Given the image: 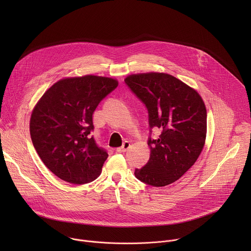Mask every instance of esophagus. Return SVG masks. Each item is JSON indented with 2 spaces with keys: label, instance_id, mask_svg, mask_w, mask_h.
<instances>
[{
  "label": "esophagus",
  "instance_id": "1",
  "mask_svg": "<svg viewBox=\"0 0 251 251\" xmlns=\"http://www.w3.org/2000/svg\"><path fill=\"white\" fill-rule=\"evenodd\" d=\"M129 148H130V142H129V141H125L121 147L117 148V152H119V153H125Z\"/></svg>",
  "mask_w": 251,
  "mask_h": 251
}]
</instances>
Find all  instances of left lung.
Here are the masks:
<instances>
[{
	"label": "left lung",
	"mask_w": 251,
	"mask_h": 251,
	"mask_svg": "<svg viewBox=\"0 0 251 251\" xmlns=\"http://www.w3.org/2000/svg\"><path fill=\"white\" fill-rule=\"evenodd\" d=\"M125 83L145 104L149 116L150 159L134 174L153 187L170 185L195 164L203 148L204 103L195 89L167 74L132 75ZM153 127L162 131L158 139L151 137Z\"/></svg>",
	"instance_id": "8db88e82"
}]
</instances>
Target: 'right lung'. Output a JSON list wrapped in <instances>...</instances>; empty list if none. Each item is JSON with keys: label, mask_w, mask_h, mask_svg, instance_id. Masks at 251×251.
<instances>
[{"label": "right lung", "mask_w": 251, "mask_h": 251, "mask_svg": "<svg viewBox=\"0 0 251 251\" xmlns=\"http://www.w3.org/2000/svg\"><path fill=\"white\" fill-rule=\"evenodd\" d=\"M117 86V80L102 76L65 78L35 105L29 123L33 147L61 180L83 185L99 176L108 154L91 135L92 114Z\"/></svg>", "instance_id": "right-lung-1"}]
</instances>
